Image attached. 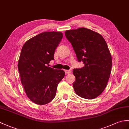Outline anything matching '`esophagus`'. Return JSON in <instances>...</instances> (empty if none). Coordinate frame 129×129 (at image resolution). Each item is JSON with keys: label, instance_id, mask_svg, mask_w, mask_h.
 Masks as SVG:
<instances>
[{"label": "esophagus", "instance_id": "34e87169", "mask_svg": "<svg viewBox=\"0 0 129 129\" xmlns=\"http://www.w3.org/2000/svg\"><path fill=\"white\" fill-rule=\"evenodd\" d=\"M71 71L70 70H65V74H70L71 73Z\"/></svg>", "mask_w": 129, "mask_h": 129}]
</instances>
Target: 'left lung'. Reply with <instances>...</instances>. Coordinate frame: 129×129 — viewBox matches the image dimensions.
Segmentation results:
<instances>
[{
  "label": "left lung",
  "instance_id": "1",
  "mask_svg": "<svg viewBox=\"0 0 129 129\" xmlns=\"http://www.w3.org/2000/svg\"><path fill=\"white\" fill-rule=\"evenodd\" d=\"M79 61L84 67L74 69L73 87L80 97L92 100L99 96L106 87L111 73L112 55L104 38L98 33L82 27L65 32Z\"/></svg>",
  "mask_w": 129,
  "mask_h": 129
}]
</instances>
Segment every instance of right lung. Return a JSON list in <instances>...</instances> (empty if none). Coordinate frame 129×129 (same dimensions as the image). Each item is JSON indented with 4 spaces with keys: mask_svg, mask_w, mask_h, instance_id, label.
I'll use <instances>...</instances> for the list:
<instances>
[{
    "mask_svg": "<svg viewBox=\"0 0 129 129\" xmlns=\"http://www.w3.org/2000/svg\"><path fill=\"white\" fill-rule=\"evenodd\" d=\"M62 38L60 32H44L23 44L18 61L21 82L32 102L44 105L52 101L65 72L47 65L54 59L56 48Z\"/></svg>",
    "mask_w": 129,
    "mask_h": 129,
    "instance_id": "1",
    "label": "right lung"
}]
</instances>
